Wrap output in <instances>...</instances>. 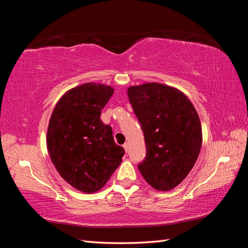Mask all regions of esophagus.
<instances>
[{
  "label": "esophagus",
  "mask_w": 248,
  "mask_h": 248,
  "mask_svg": "<svg viewBox=\"0 0 248 248\" xmlns=\"http://www.w3.org/2000/svg\"><path fill=\"white\" fill-rule=\"evenodd\" d=\"M124 149L125 150V152H128V150H129V145H128V143L124 144Z\"/></svg>",
  "instance_id": "esophagus-1"
}]
</instances>
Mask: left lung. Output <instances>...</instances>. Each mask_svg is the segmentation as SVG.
Instances as JSON below:
<instances>
[{
  "label": "left lung",
  "mask_w": 248,
  "mask_h": 248,
  "mask_svg": "<svg viewBox=\"0 0 248 248\" xmlns=\"http://www.w3.org/2000/svg\"><path fill=\"white\" fill-rule=\"evenodd\" d=\"M128 97L146 143L139 170L152 187L170 191L188 175L199 155L198 114L186 94L160 83L130 87Z\"/></svg>",
  "instance_id": "left-lung-1"
}]
</instances>
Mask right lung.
I'll use <instances>...</instances> for the list:
<instances>
[{
	"label": "right lung",
	"instance_id": "right-lung-1",
	"mask_svg": "<svg viewBox=\"0 0 248 248\" xmlns=\"http://www.w3.org/2000/svg\"><path fill=\"white\" fill-rule=\"evenodd\" d=\"M113 93L102 84H83L67 92L51 116L46 134L51 160L60 175L84 193L99 191L124 155L112 128L100 119Z\"/></svg>",
	"mask_w": 248,
	"mask_h": 248
}]
</instances>
